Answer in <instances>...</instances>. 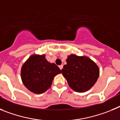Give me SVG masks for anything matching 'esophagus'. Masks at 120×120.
<instances>
[{
    "mask_svg": "<svg viewBox=\"0 0 120 120\" xmlns=\"http://www.w3.org/2000/svg\"><path fill=\"white\" fill-rule=\"evenodd\" d=\"M63 67V65H60V66H59V68H60V70L62 69Z\"/></svg>",
    "mask_w": 120,
    "mask_h": 120,
    "instance_id": "1",
    "label": "esophagus"
}]
</instances>
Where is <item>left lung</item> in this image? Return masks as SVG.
Masks as SVG:
<instances>
[{"instance_id": "left-lung-1", "label": "left lung", "mask_w": 120, "mask_h": 120, "mask_svg": "<svg viewBox=\"0 0 120 120\" xmlns=\"http://www.w3.org/2000/svg\"><path fill=\"white\" fill-rule=\"evenodd\" d=\"M61 72L69 87L76 92H85L96 82L99 76V67L86 56L71 54Z\"/></svg>"}]
</instances>
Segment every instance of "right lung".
Listing matches in <instances>:
<instances>
[{
  "label": "right lung",
  "instance_id": "add662e5",
  "mask_svg": "<svg viewBox=\"0 0 120 120\" xmlns=\"http://www.w3.org/2000/svg\"><path fill=\"white\" fill-rule=\"evenodd\" d=\"M61 73L55 63H51L45 55H32L22 65L21 76L24 86L32 92H45L52 84L56 75Z\"/></svg>",
  "mask_w": 120,
  "mask_h": 120
}]
</instances>
